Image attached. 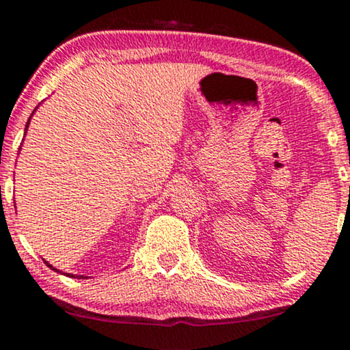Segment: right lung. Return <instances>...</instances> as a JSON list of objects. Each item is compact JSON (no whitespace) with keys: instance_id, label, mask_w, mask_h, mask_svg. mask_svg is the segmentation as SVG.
<instances>
[{"instance_id":"obj_1","label":"right lung","mask_w":350,"mask_h":350,"mask_svg":"<svg viewBox=\"0 0 350 350\" xmlns=\"http://www.w3.org/2000/svg\"><path fill=\"white\" fill-rule=\"evenodd\" d=\"M36 108H38V107H36ZM34 111H36V110H34ZM34 111H33V113H31V116H29V120H27V123H26V128H24V133H26V131H27V126H29V122H31V118H33ZM19 150H21V148H19ZM46 263H47V262H46ZM47 267H51V268H52V270H55V271L62 273V271H60V270H57V268H55V267H52V265H51V263H47ZM64 275L70 276V278H79V280H85V278H88V276H83V275H72V273H64Z\"/></svg>"}]
</instances>
